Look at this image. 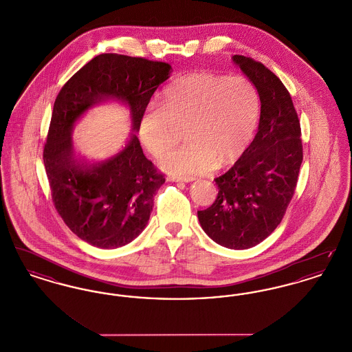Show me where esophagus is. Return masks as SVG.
Listing matches in <instances>:
<instances>
[{
	"label": "esophagus",
	"instance_id": "esophagus-1",
	"mask_svg": "<svg viewBox=\"0 0 352 352\" xmlns=\"http://www.w3.org/2000/svg\"><path fill=\"white\" fill-rule=\"evenodd\" d=\"M168 181H171V182H186V184H188V182H192L194 178H192V177H168Z\"/></svg>",
	"mask_w": 352,
	"mask_h": 352
}]
</instances>
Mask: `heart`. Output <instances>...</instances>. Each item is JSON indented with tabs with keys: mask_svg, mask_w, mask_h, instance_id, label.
<instances>
[{
	"mask_svg": "<svg viewBox=\"0 0 352 352\" xmlns=\"http://www.w3.org/2000/svg\"><path fill=\"white\" fill-rule=\"evenodd\" d=\"M258 118V92L247 78L195 71L164 89L161 105L141 116L138 133L146 149L161 157L177 142V126L186 124L188 141L165 154L161 166L197 175L234 164L251 144Z\"/></svg>",
	"mask_w": 352,
	"mask_h": 352,
	"instance_id": "1",
	"label": "heart"
}]
</instances>
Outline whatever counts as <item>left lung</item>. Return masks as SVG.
Instances as JSON below:
<instances>
[{
  "label": "left lung",
  "instance_id": "obj_1",
  "mask_svg": "<svg viewBox=\"0 0 352 352\" xmlns=\"http://www.w3.org/2000/svg\"><path fill=\"white\" fill-rule=\"evenodd\" d=\"M232 62L258 92V129L234 166L215 179L218 197L198 219L219 245L248 250L277 228L293 198L303 158L301 126L287 89L270 69L243 55Z\"/></svg>",
  "mask_w": 352,
  "mask_h": 352
}]
</instances>
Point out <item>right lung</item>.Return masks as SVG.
I'll use <instances>...</instances> for the list:
<instances>
[{
  "instance_id": "obj_1",
  "label": "right lung",
  "mask_w": 352,
  "mask_h": 352,
  "mask_svg": "<svg viewBox=\"0 0 352 352\" xmlns=\"http://www.w3.org/2000/svg\"><path fill=\"white\" fill-rule=\"evenodd\" d=\"M173 68L118 54H101L63 85L54 102L43 164L51 197L68 228L101 250L129 244L151 218L165 177L149 161L137 137L153 94ZM116 100L129 107L134 132L118 153L87 162L74 153V124L96 104Z\"/></svg>"
}]
</instances>
